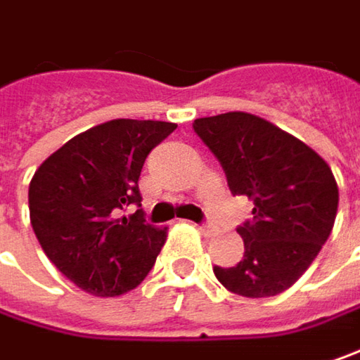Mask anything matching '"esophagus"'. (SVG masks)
<instances>
[{"mask_svg": "<svg viewBox=\"0 0 360 360\" xmlns=\"http://www.w3.org/2000/svg\"><path fill=\"white\" fill-rule=\"evenodd\" d=\"M200 231H202L205 235H214V233H217V226L212 225V223H202V225H200Z\"/></svg>", "mask_w": 360, "mask_h": 360, "instance_id": "34e87169", "label": "esophagus"}]
</instances>
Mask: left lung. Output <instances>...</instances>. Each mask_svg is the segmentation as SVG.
Instances as JSON below:
<instances>
[{
	"label": "left lung",
	"mask_w": 360,
	"mask_h": 360,
	"mask_svg": "<svg viewBox=\"0 0 360 360\" xmlns=\"http://www.w3.org/2000/svg\"><path fill=\"white\" fill-rule=\"evenodd\" d=\"M192 129L219 160L231 194L253 200V219L237 229L243 259L214 265V276L239 296H278L330 237L338 208L333 170L304 141L249 113L194 119Z\"/></svg>",
	"instance_id": "obj_1"
}]
</instances>
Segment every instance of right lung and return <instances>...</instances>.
<instances>
[{"mask_svg": "<svg viewBox=\"0 0 360 360\" xmlns=\"http://www.w3.org/2000/svg\"><path fill=\"white\" fill-rule=\"evenodd\" d=\"M174 129L166 121L113 119L66 141L34 174L32 229L48 259L84 292L121 296L152 271L166 229L146 223L137 182L146 158Z\"/></svg>", "mask_w": 360, "mask_h": 360, "instance_id": "obj_1", "label": "right lung"}]
</instances>
